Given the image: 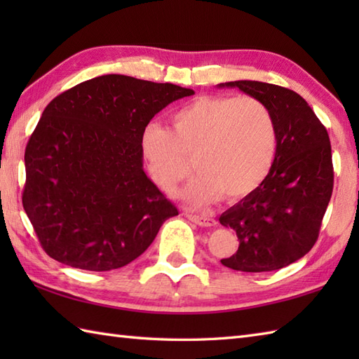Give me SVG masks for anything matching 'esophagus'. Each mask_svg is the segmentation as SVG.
<instances>
[{"mask_svg": "<svg viewBox=\"0 0 359 359\" xmlns=\"http://www.w3.org/2000/svg\"><path fill=\"white\" fill-rule=\"evenodd\" d=\"M187 217L191 220V222L201 225V226H215L216 220L208 216H199V215H193V212H187Z\"/></svg>", "mask_w": 359, "mask_h": 359, "instance_id": "1", "label": "esophagus"}]
</instances>
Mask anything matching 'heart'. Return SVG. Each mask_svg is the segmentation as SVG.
I'll return each mask as SVG.
<instances>
[{
    "label": "heart",
    "instance_id": "b5f03b06",
    "mask_svg": "<svg viewBox=\"0 0 359 359\" xmlns=\"http://www.w3.org/2000/svg\"><path fill=\"white\" fill-rule=\"evenodd\" d=\"M278 133L271 111L255 97L202 95L171 116V131L156 121L140 133V152L154 184L171 191L189 171L199 174L179 193L191 207L255 193L276 158Z\"/></svg>",
    "mask_w": 359,
    "mask_h": 359
}]
</instances>
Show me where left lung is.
I'll return each mask as SVG.
<instances>
[{
    "label": "left lung",
    "mask_w": 359,
    "mask_h": 359,
    "mask_svg": "<svg viewBox=\"0 0 359 359\" xmlns=\"http://www.w3.org/2000/svg\"><path fill=\"white\" fill-rule=\"evenodd\" d=\"M217 86L239 88L265 103L278 133L276 158L262 185L219 217L239 239L238 251L220 262L247 273L284 269L315 245L330 202L333 165L329 134L294 90L251 80Z\"/></svg>",
    "instance_id": "1"
}]
</instances>
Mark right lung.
I'll use <instances>...</instances> for the list:
<instances>
[{
	"label": "right lung",
	"instance_id": "1",
	"mask_svg": "<svg viewBox=\"0 0 359 359\" xmlns=\"http://www.w3.org/2000/svg\"><path fill=\"white\" fill-rule=\"evenodd\" d=\"M194 90L109 74L46 106L25 152L22 207L43 250L74 269L109 271L147 250L179 211L143 171L140 133Z\"/></svg>",
	"mask_w": 359,
	"mask_h": 359
}]
</instances>
